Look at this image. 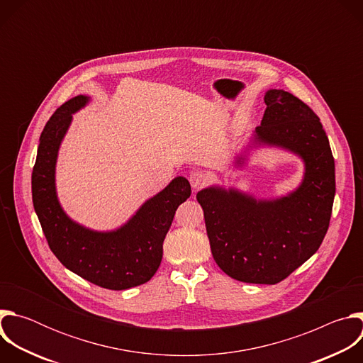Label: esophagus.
<instances>
[{"mask_svg": "<svg viewBox=\"0 0 363 363\" xmlns=\"http://www.w3.org/2000/svg\"><path fill=\"white\" fill-rule=\"evenodd\" d=\"M208 175H206L205 172H202V171H195V172H192L191 175H189V182H191V185H192V188L194 189H201V188H203L206 184H208Z\"/></svg>", "mask_w": 363, "mask_h": 363, "instance_id": "1", "label": "esophagus"}]
</instances>
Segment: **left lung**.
<instances>
[{"mask_svg": "<svg viewBox=\"0 0 363 363\" xmlns=\"http://www.w3.org/2000/svg\"><path fill=\"white\" fill-rule=\"evenodd\" d=\"M251 146L289 150L303 161L301 184L287 195L257 199L235 188L208 186L196 194L218 267L230 277L276 284L320 247L336 192L335 160L318 115L289 91L270 89ZM244 157L235 165L242 167Z\"/></svg>", "mask_w": 363, "mask_h": 363, "instance_id": "1", "label": "left lung"}]
</instances>
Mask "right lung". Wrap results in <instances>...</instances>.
I'll return each mask as SVG.
<instances>
[{
  "instance_id": "right-lung-1",
  "label": "right lung",
  "mask_w": 363,
  "mask_h": 363,
  "mask_svg": "<svg viewBox=\"0 0 363 363\" xmlns=\"http://www.w3.org/2000/svg\"><path fill=\"white\" fill-rule=\"evenodd\" d=\"M89 100L83 94L70 99L44 126L31 175L33 203L50 250L66 269L96 286L126 290L149 281L160 269L164 240L191 185L184 177L174 178L113 231H94L73 221L57 198L56 162L73 113Z\"/></svg>"
}]
</instances>
